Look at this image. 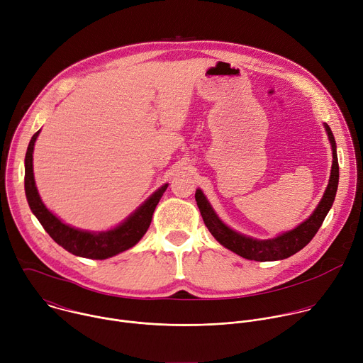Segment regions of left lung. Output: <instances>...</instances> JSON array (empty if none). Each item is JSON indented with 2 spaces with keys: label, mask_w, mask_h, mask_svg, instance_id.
<instances>
[{
  "label": "left lung",
  "mask_w": 363,
  "mask_h": 363,
  "mask_svg": "<svg viewBox=\"0 0 363 363\" xmlns=\"http://www.w3.org/2000/svg\"><path fill=\"white\" fill-rule=\"evenodd\" d=\"M330 146H332V169H330V178L329 184L326 186V191L315 208V211L310 214L307 220H304L301 224L294 227L293 230H289L286 233L279 234L277 237L269 238V240H258L248 237L245 234H241L233 228H230L214 211L213 205L206 199L203 192L198 188L195 192L196 205L199 208V213L202 216V220L210 230L213 237L225 248L231 250L233 252L241 255L247 260L254 262H276L283 260L297 251H300L304 245H307L315 237V234L319 231L320 225L323 224L329 210L332 208L337 184H339V164H337V153H336V142L335 136L329 128L328 123H323Z\"/></svg>",
  "instance_id": "left-lung-1"
}]
</instances>
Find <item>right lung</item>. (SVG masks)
Listing matches in <instances>:
<instances>
[{
  "instance_id": "right-lung-1",
  "label": "right lung",
  "mask_w": 363,
  "mask_h": 363,
  "mask_svg": "<svg viewBox=\"0 0 363 363\" xmlns=\"http://www.w3.org/2000/svg\"><path fill=\"white\" fill-rule=\"evenodd\" d=\"M40 132L41 129L33 135L27 147L24 161V189L30 210L37 217L43 228L47 231V234L69 252L77 257L93 258V260H105V258L113 257L136 245L147 231L153 211L157 208L164 192L167 191L168 184H164L150 196H147L128 218H125L119 225L111 230L87 231L72 227L63 223L47 208L37 191L33 172V152Z\"/></svg>"
}]
</instances>
